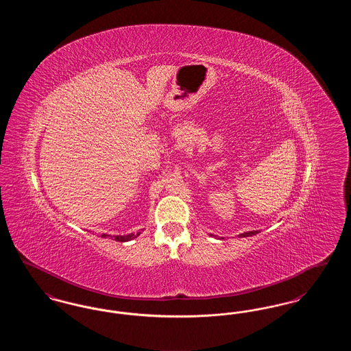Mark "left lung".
Wrapping results in <instances>:
<instances>
[{
    "label": "left lung",
    "instance_id": "8db88e82",
    "mask_svg": "<svg viewBox=\"0 0 351 351\" xmlns=\"http://www.w3.org/2000/svg\"><path fill=\"white\" fill-rule=\"evenodd\" d=\"M258 233H259L258 230H252V232H246V233L239 234V237H251V235H255V234Z\"/></svg>",
    "mask_w": 351,
    "mask_h": 351
}]
</instances>
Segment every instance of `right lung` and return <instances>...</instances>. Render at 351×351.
<instances>
[{
  "mask_svg": "<svg viewBox=\"0 0 351 351\" xmlns=\"http://www.w3.org/2000/svg\"><path fill=\"white\" fill-rule=\"evenodd\" d=\"M139 234H141V232H138L136 234H126V235H109V234H101V237H102V238H108V237H110L112 239L118 241V242H128V241H132L134 238H136Z\"/></svg>",
  "mask_w": 351,
  "mask_h": 351,
  "instance_id": "obj_1",
  "label": "right lung"
}]
</instances>
